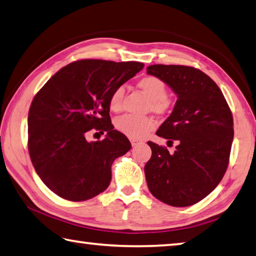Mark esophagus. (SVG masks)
<instances>
[{
    "label": "esophagus",
    "mask_w": 256,
    "mask_h": 256,
    "mask_svg": "<svg viewBox=\"0 0 256 256\" xmlns=\"http://www.w3.org/2000/svg\"><path fill=\"white\" fill-rule=\"evenodd\" d=\"M141 143H142L141 141H138V140H131L132 146H138V144H141Z\"/></svg>",
    "instance_id": "1"
}]
</instances>
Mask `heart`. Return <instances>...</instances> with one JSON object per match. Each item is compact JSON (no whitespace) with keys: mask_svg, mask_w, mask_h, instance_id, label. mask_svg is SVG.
Instances as JSON below:
<instances>
[{"mask_svg":"<svg viewBox=\"0 0 256 256\" xmlns=\"http://www.w3.org/2000/svg\"><path fill=\"white\" fill-rule=\"evenodd\" d=\"M138 87L142 90L150 102L148 108L156 114H164L170 108V100L166 95V86L164 80L156 76H146L138 82ZM124 97V88L118 87L112 92L108 100L110 110L118 112L122 108ZM156 126V122L151 118L144 116L138 118L133 115H123L115 120V128L118 132L133 140L143 138Z\"/></svg>","mask_w":256,"mask_h":256,"instance_id":"heart-1","label":"heart"}]
</instances>
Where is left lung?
Segmentation results:
<instances>
[{
	"mask_svg": "<svg viewBox=\"0 0 256 256\" xmlns=\"http://www.w3.org/2000/svg\"><path fill=\"white\" fill-rule=\"evenodd\" d=\"M148 75L171 87L178 100L156 136L176 141V151L148 141L151 159L144 166L148 190L166 205L187 207L215 189L230 162L233 115L220 87L197 68L151 64Z\"/></svg>",
	"mask_w": 256,
	"mask_h": 256,
	"instance_id": "obj_1",
	"label": "left lung"
}]
</instances>
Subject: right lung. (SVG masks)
<instances>
[{"mask_svg":"<svg viewBox=\"0 0 256 256\" xmlns=\"http://www.w3.org/2000/svg\"><path fill=\"white\" fill-rule=\"evenodd\" d=\"M143 67L136 62L78 60L36 92L28 115V148L36 174L51 192L84 202L108 187L113 161L131 148L128 138L110 122V96ZM92 128L106 132L104 140H86Z\"/></svg>","mask_w":256,"mask_h":256,"instance_id":"obj_1","label":"right lung"}]
</instances>
